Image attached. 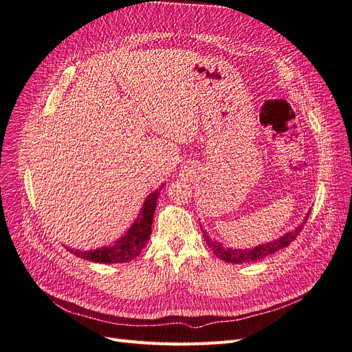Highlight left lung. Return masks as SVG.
<instances>
[{"mask_svg":"<svg viewBox=\"0 0 352 352\" xmlns=\"http://www.w3.org/2000/svg\"><path fill=\"white\" fill-rule=\"evenodd\" d=\"M308 216H310V212H307V216L304 217V220L300 223V225H298L294 230L285 233L283 236L274 239L272 242L257 245V247H252V248H229V247H225L221 242L212 239L206 229H202L201 232H202V236H204V241L208 245V248L216 254V257H219L220 260L226 261V263L247 264V263L263 260L267 257V255L274 254L276 251H279L282 248H286L287 245H289L292 241H295L296 236L300 235V232L302 230L304 225L307 223Z\"/></svg>","mask_w":352,"mask_h":352,"instance_id":"1","label":"left lung"}]
</instances>
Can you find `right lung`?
Listing matches in <instances>:
<instances>
[{
	"instance_id": "add662e5",
	"label": "right lung",
	"mask_w": 352,
	"mask_h": 352,
	"mask_svg": "<svg viewBox=\"0 0 352 352\" xmlns=\"http://www.w3.org/2000/svg\"><path fill=\"white\" fill-rule=\"evenodd\" d=\"M163 188L164 185L157 188L154 192H151L146 197L140 214H138L131 228L124 232V235L117 238L113 243L105 245V247L95 248V250H89V251H80L70 247H67V250L72 254L76 255V257L92 261V263L117 264V263L132 261L141 254L148 239L151 236V226H153L154 212L157 208V199L160 197V190Z\"/></svg>"
}]
</instances>
